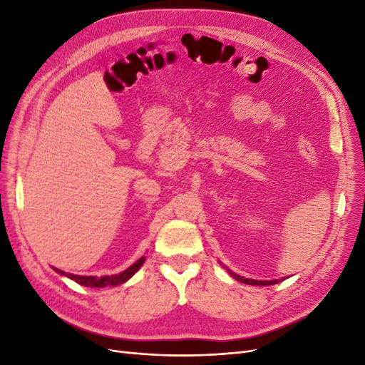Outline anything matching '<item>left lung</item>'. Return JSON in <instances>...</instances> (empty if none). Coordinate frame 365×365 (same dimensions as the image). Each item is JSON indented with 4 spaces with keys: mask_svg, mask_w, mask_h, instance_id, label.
I'll use <instances>...</instances> for the list:
<instances>
[{
    "mask_svg": "<svg viewBox=\"0 0 365 365\" xmlns=\"http://www.w3.org/2000/svg\"><path fill=\"white\" fill-rule=\"evenodd\" d=\"M225 268V267H224ZM227 271L231 274V277H235L237 282L240 283H245V284H254V286H269V284H277L279 282L284 280V279H280V280H252V279H245V277H240V275L231 272L228 268Z\"/></svg>",
    "mask_w": 365,
    "mask_h": 365,
    "instance_id": "left-lung-1",
    "label": "left lung"
}]
</instances>
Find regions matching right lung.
<instances>
[{"instance_id":"1","label":"right lung","mask_w":365,"mask_h":365,"mask_svg":"<svg viewBox=\"0 0 365 365\" xmlns=\"http://www.w3.org/2000/svg\"><path fill=\"white\" fill-rule=\"evenodd\" d=\"M145 260H146V257L143 256L134 264H130L128 269L121 271L118 274H114V275H102V277H96V275H76V274H70V272H63L58 268H54V271L61 275H65V277L74 280L76 283H79L82 286H88V288H106V286H117V284L128 282L132 275H134L141 268V264L145 263Z\"/></svg>"}]
</instances>
